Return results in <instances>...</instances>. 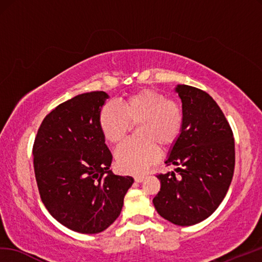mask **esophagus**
I'll return each instance as SVG.
<instances>
[{
    "instance_id": "obj_1",
    "label": "esophagus",
    "mask_w": 262,
    "mask_h": 262,
    "mask_svg": "<svg viewBox=\"0 0 262 262\" xmlns=\"http://www.w3.org/2000/svg\"><path fill=\"white\" fill-rule=\"evenodd\" d=\"M135 182H137V183H141V182H143L144 181V176H142V175H137V176H135Z\"/></svg>"
}]
</instances>
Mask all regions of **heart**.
Returning <instances> with one entry per match:
<instances>
[{
    "mask_svg": "<svg viewBox=\"0 0 262 262\" xmlns=\"http://www.w3.org/2000/svg\"><path fill=\"white\" fill-rule=\"evenodd\" d=\"M99 129L105 141L118 144L130 126H138V141H126L115 151L120 171L142 173L159 159V147L166 149L178 141L183 127V113L176 101L150 89L138 91L119 103L103 106Z\"/></svg>",
    "mask_w": 262,
    "mask_h": 262,
    "instance_id": "heart-1",
    "label": "heart"
}]
</instances>
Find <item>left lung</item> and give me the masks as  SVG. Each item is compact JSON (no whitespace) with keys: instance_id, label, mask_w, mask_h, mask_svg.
Masks as SVG:
<instances>
[{"instance_id":"obj_1","label":"left lung","mask_w":262,"mask_h":262,"mask_svg":"<svg viewBox=\"0 0 262 262\" xmlns=\"http://www.w3.org/2000/svg\"><path fill=\"white\" fill-rule=\"evenodd\" d=\"M175 91L182 100L183 127L165 164L179 175H156L161 190L153 203L167 221L187 227L209 217L226 196L234 171V138L209 94L186 84H178Z\"/></svg>"}]
</instances>
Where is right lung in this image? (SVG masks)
I'll return each instance as SVG.
<instances>
[{
    "label": "right lung",
    "mask_w": 262,
    "mask_h": 262,
    "mask_svg": "<svg viewBox=\"0 0 262 262\" xmlns=\"http://www.w3.org/2000/svg\"><path fill=\"white\" fill-rule=\"evenodd\" d=\"M105 91L78 95L45 117L33 144L42 202L58 222L79 233L106 230L120 214L132 176L115 175L99 129Z\"/></svg>",
    "instance_id": "obj_1"
}]
</instances>
